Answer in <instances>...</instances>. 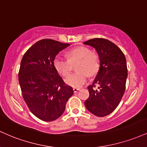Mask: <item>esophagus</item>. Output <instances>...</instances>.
I'll return each mask as SVG.
<instances>
[{"label":"esophagus","instance_id":"esophagus-1","mask_svg":"<svg viewBox=\"0 0 147 147\" xmlns=\"http://www.w3.org/2000/svg\"><path fill=\"white\" fill-rule=\"evenodd\" d=\"M79 90H80V88H73L74 92H77L79 91Z\"/></svg>","mask_w":147,"mask_h":147}]
</instances>
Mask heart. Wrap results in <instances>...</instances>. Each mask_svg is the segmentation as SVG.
Listing matches in <instances>:
<instances>
[{
    "mask_svg": "<svg viewBox=\"0 0 147 147\" xmlns=\"http://www.w3.org/2000/svg\"><path fill=\"white\" fill-rule=\"evenodd\" d=\"M68 59L57 57L54 60V66L60 75L67 77L72 69V64H76L77 72L72 74L65 79V82L72 87L79 88L88 79V74L93 75L99 69V59L96 53L86 47H79L67 53Z\"/></svg>",
    "mask_w": 147,
    "mask_h": 147,
    "instance_id": "1",
    "label": "heart"
}]
</instances>
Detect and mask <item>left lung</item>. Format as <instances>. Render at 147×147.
Listing matches in <instances>:
<instances>
[{"mask_svg": "<svg viewBox=\"0 0 147 147\" xmlns=\"http://www.w3.org/2000/svg\"><path fill=\"white\" fill-rule=\"evenodd\" d=\"M84 44L96 50L100 61L99 70L92 85L88 87L90 96L84 103L90 112L102 117L114 112L125 93L126 58L117 46L106 39H92Z\"/></svg>", "mask_w": 147, "mask_h": 147, "instance_id": "obj_1", "label": "left lung"}]
</instances>
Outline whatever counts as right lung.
<instances>
[{
  "mask_svg": "<svg viewBox=\"0 0 147 147\" xmlns=\"http://www.w3.org/2000/svg\"><path fill=\"white\" fill-rule=\"evenodd\" d=\"M70 45L44 39L31 46L21 61L18 81L23 98L31 113L42 121L60 117L73 94L72 88L65 84L54 66L57 55Z\"/></svg>",
  "mask_w": 147,
  "mask_h": 147,
  "instance_id": "add662e5",
  "label": "right lung"
}]
</instances>
